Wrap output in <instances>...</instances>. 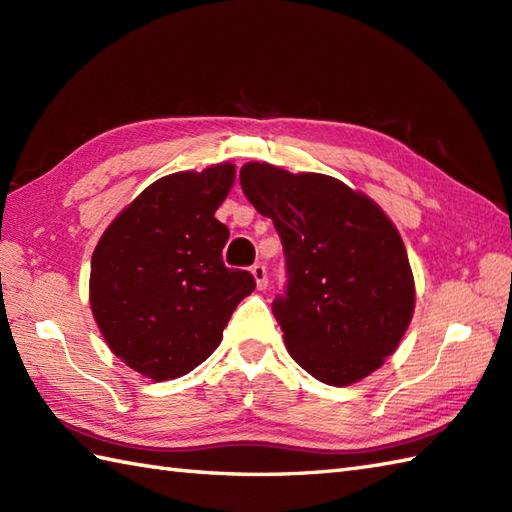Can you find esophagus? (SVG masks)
<instances>
[{"instance_id": "esophagus-1", "label": "esophagus", "mask_w": 512, "mask_h": 512, "mask_svg": "<svg viewBox=\"0 0 512 512\" xmlns=\"http://www.w3.org/2000/svg\"><path fill=\"white\" fill-rule=\"evenodd\" d=\"M250 273H253L259 290H264L268 286V270H266L264 264H255L253 268H250Z\"/></svg>"}]
</instances>
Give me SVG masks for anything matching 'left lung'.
Returning a JSON list of instances; mask_svg holds the SVG:
<instances>
[{"mask_svg":"<svg viewBox=\"0 0 512 512\" xmlns=\"http://www.w3.org/2000/svg\"><path fill=\"white\" fill-rule=\"evenodd\" d=\"M248 202L273 220L286 292L273 301L290 356L325 385H350L396 352L416 288L402 237L367 195L323 173L246 162Z\"/></svg>","mask_w":512,"mask_h":512,"instance_id":"obj_1","label":"left lung"}]
</instances>
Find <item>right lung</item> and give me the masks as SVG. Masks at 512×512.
Returning a JSON list of instances; mask_svg holds the SVG:
<instances>
[{
	"mask_svg": "<svg viewBox=\"0 0 512 512\" xmlns=\"http://www.w3.org/2000/svg\"><path fill=\"white\" fill-rule=\"evenodd\" d=\"M222 162L156 180L107 226L92 255L90 306L125 365L154 380L189 374L213 354L248 270L222 262L228 228L215 211L233 187Z\"/></svg>",
	"mask_w": 512,
	"mask_h": 512,
	"instance_id": "obj_1",
	"label": "right lung"
}]
</instances>
